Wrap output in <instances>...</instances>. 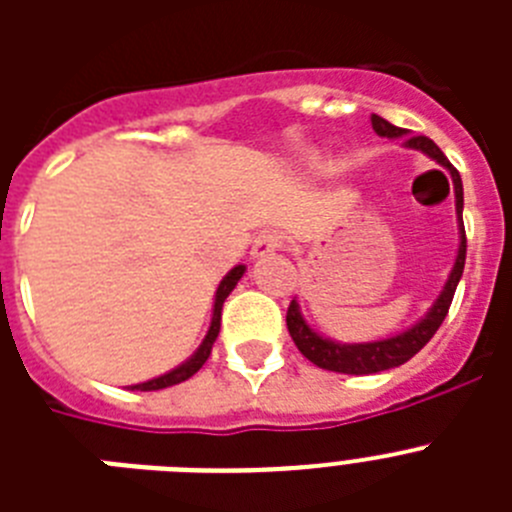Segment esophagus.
Masks as SVG:
<instances>
[{"instance_id":"1","label":"esophagus","mask_w":512,"mask_h":512,"mask_svg":"<svg viewBox=\"0 0 512 512\" xmlns=\"http://www.w3.org/2000/svg\"><path fill=\"white\" fill-rule=\"evenodd\" d=\"M284 246L282 235L274 233V230H264V233L256 235V241L251 246V256L253 259H264V256H271L274 251Z\"/></svg>"}]
</instances>
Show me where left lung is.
Listing matches in <instances>:
<instances>
[{"label":"left lung","instance_id":"8db88e82","mask_svg":"<svg viewBox=\"0 0 512 512\" xmlns=\"http://www.w3.org/2000/svg\"><path fill=\"white\" fill-rule=\"evenodd\" d=\"M372 128L374 133L382 135V138H405V146L415 148V151H423L425 156H431L436 164H441L443 169H449L451 182H454V194H456V220H459V253H456L454 269H451L449 279L443 284L441 295L433 302V307L425 312V318H420L413 328H408L405 333H397L392 338H382V341L372 343H338L330 341V338L318 336L310 325L302 318L300 305L297 300L289 302L287 307V328L289 336L295 341V346L300 348V354L305 359H310L312 364L320 366V369H328V372L338 374H377L387 372V369H395V366L405 364V361L413 359L425 343L436 336V330L441 328L446 312H449L451 300H454L456 284H459L461 274H464V261H467V233H464V189H461V176L454 166L449 164V158L443 156L441 148L433 143L431 138L425 135H415L408 138V133L392 122H387L384 117L372 115Z\"/></svg>","mask_w":512,"mask_h":512}]
</instances>
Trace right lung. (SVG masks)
<instances>
[{
	"label": "right lung",
	"instance_id": "right-lung-1",
	"mask_svg": "<svg viewBox=\"0 0 512 512\" xmlns=\"http://www.w3.org/2000/svg\"><path fill=\"white\" fill-rule=\"evenodd\" d=\"M243 271H246V266H235V269H230L228 274L223 277V282H220V287H217L215 292V307H212V320H210V330H207L205 341H202V346L194 351L192 356H189L187 361H184L182 366H176V369H171V372L161 374V377L156 379H148V382H140V384H133L130 390H140V392H151V390H164V387H174V384L179 382H187L192 374H197L202 369V364L207 361V356H210L212 351V343H215L217 333H220V315H223V302L225 297L230 295L235 289V284H238V279L243 277Z\"/></svg>",
	"mask_w": 512,
	"mask_h": 512
}]
</instances>
